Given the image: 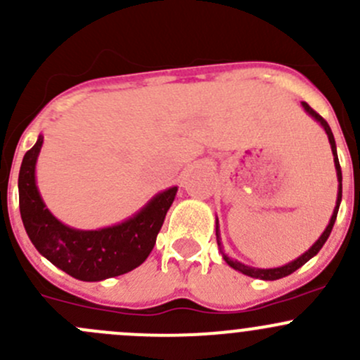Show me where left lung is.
Listing matches in <instances>:
<instances>
[{
  "instance_id": "8db88e82",
  "label": "left lung",
  "mask_w": 360,
  "mask_h": 360,
  "mask_svg": "<svg viewBox=\"0 0 360 360\" xmlns=\"http://www.w3.org/2000/svg\"><path fill=\"white\" fill-rule=\"evenodd\" d=\"M301 106H303V110L307 111V115H310L311 118L315 120V122L319 123V125L322 127V129L326 130V134H328V139H329V144H331V151H333V160H335V169H336V177H338V195H336V205H335V210H333V216L331 219H329L328 226H326V230L322 231L321 237L317 238V240L314 242V245H311L310 249L304 250L301 256H297L296 259L289 261V263L282 264V266H275V268H256V266H249V264L242 263V261H237V259H231L230 256H228L226 252H224V248L223 244H221V235H219V221H217L216 217V238H217V248L221 250V256H223V259L226 261L228 266H231L233 270L240 271V274L248 275V277H252V278H259V281H278V278L282 277H288V275H291L292 271H296L297 268L303 266L307 261H310L311 257L317 256L319 250L322 249V245L326 244V240L329 238V235H331V230L333 226H335V221H336V216H338V209H340V203H341V167H340V160H338V151H336V141H335V136H333L331 132V127L328 125V122H326L324 118H322L319 112H315L311 110L310 106H308L307 103H301Z\"/></svg>"
}]
</instances>
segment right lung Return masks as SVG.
Returning a JSON list of instances; mask_svg holds the SVG:
<instances>
[{
    "label": "right lung",
    "instance_id": "add662e5",
    "mask_svg": "<svg viewBox=\"0 0 360 360\" xmlns=\"http://www.w3.org/2000/svg\"><path fill=\"white\" fill-rule=\"evenodd\" d=\"M41 146L43 136L39 134L34 146L24 155L19 172L20 217L36 250L83 282L106 281L143 264L155 248L177 186L160 191L122 223L97 230H78L57 219L43 202L36 184V162Z\"/></svg>",
    "mask_w": 360,
    "mask_h": 360
}]
</instances>
